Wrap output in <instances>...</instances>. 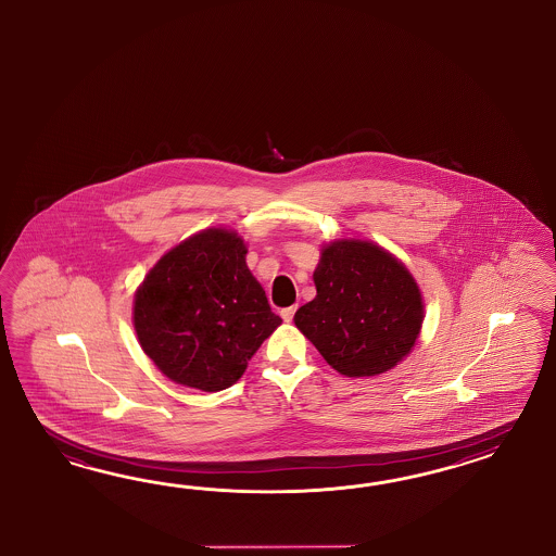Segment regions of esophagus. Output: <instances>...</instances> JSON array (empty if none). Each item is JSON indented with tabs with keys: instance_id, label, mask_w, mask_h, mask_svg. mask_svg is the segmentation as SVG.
Masks as SVG:
<instances>
[{
	"instance_id": "1",
	"label": "esophagus",
	"mask_w": 556,
	"mask_h": 556,
	"mask_svg": "<svg viewBox=\"0 0 556 556\" xmlns=\"http://www.w3.org/2000/svg\"><path fill=\"white\" fill-rule=\"evenodd\" d=\"M295 312H298V305H291V307H286V309H281V317L286 319V321H291L293 316H295Z\"/></svg>"
}]
</instances>
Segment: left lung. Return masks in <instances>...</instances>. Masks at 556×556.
<instances>
[{
	"mask_svg": "<svg viewBox=\"0 0 556 556\" xmlns=\"http://www.w3.org/2000/svg\"><path fill=\"white\" fill-rule=\"evenodd\" d=\"M317 295L293 317L340 375L376 376L413 350L422 326L419 286L405 265L368 240H333L314 270Z\"/></svg>",
	"mask_w": 556,
	"mask_h": 556,
	"instance_id": "left-lung-1",
	"label": "left lung"
}]
</instances>
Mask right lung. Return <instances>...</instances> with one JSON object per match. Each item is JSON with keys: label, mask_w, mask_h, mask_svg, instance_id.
I'll return each mask as SVG.
<instances>
[{"label": "right lung", "mask_w": 556, "mask_h": 556, "mask_svg": "<svg viewBox=\"0 0 556 556\" xmlns=\"http://www.w3.org/2000/svg\"><path fill=\"white\" fill-rule=\"evenodd\" d=\"M244 256L235 230L208 228L165 253L137 289L139 344L169 380L225 391L281 326Z\"/></svg>", "instance_id": "1"}]
</instances>
